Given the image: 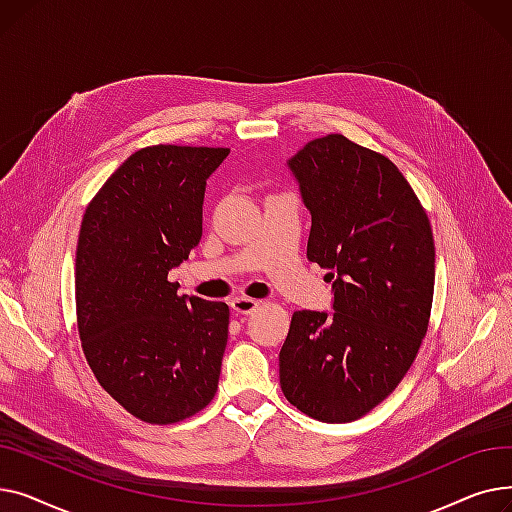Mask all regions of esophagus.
<instances>
[{
	"label": "esophagus",
	"mask_w": 512,
	"mask_h": 512,
	"mask_svg": "<svg viewBox=\"0 0 512 512\" xmlns=\"http://www.w3.org/2000/svg\"><path fill=\"white\" fill-rule=\"evenodd\" d=\"M259 303H261V301H257V299L236 297V299H232V301H230V307H232L236 313H240V315H247V313L255 311V309L259 307Z\"/></svg>",
	"instance_id": "1"
}]
</instances>
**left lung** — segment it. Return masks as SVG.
I'll use <instances>...</instances> for the list:
<instances>
[{"label": "left lung", "instance_id": "1", "mask_svg": "<svg viewBox=\"0 0 512 512\" xmlns=\"http://www.w3.org/2000/svg\"><path fill=\"white\" fill-rule=\"evenodd\" d=\"M288 168L311 211L307 259L330 272L334 313H292L280 386L317 421H355L394 392L427 334L432 226L392 161L344 134L309 141Z\"/></svg>", "mask_w": 512, "mask_h": 512}]
</instances>
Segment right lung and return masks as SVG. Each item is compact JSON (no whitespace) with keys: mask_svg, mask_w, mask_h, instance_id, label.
I'll return each mask as SVG.
<instances>
[{"mask_svg":"<svg viewBox=\"0 0 512 512\" xmlns=\"http://www.w3.org/2000/svg\"><path fill=\"white\" fill-rule=\"evenodd\" d=\"M230 149L151 145L89 203L76 247V321L85 359L118 405L145 423L197 415L215 396L226 303L168 280L203 234V195Z\"/></svg>","mask_w":512,"mask_h":512,"instance_id":"obj_1","label":"right lung"}]
</instances>
